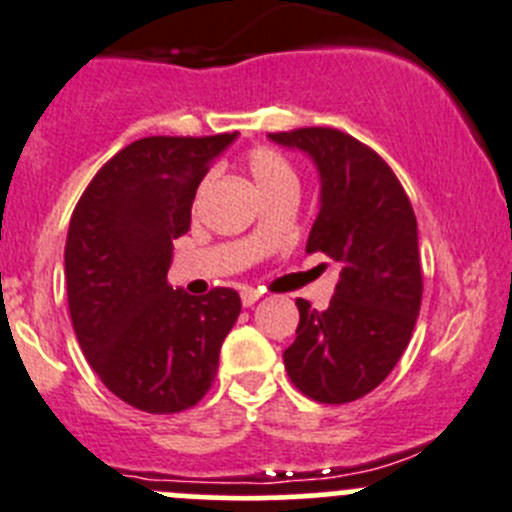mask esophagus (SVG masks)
<instances>
[{
    "label": "esophagus",
    "instance_id": "34e87169",
    "mask_svg": "<svg viewBox=\"0 0 512 512\" xmlns=\"http://www.w3.org/2000/svg\"><path fill=\"white\" fill-rule=\"evenodd\" d=\"M240 297H242V305H245V307H252V305H255V302L257 300H260V292H257V290H252V287H245V290H242L240 292Z\"/></svg>",
    "mask_w": 512,
    "mask_h": 512
}]
</instances>
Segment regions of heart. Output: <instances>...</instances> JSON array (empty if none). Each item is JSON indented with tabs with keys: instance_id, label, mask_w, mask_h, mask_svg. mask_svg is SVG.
I'll list each match as a JSON object with an SVG mask.
<instances>
[{
	"instance_id": "obj_1",
	"label": "heart",
	"mask_w": 512,
	"mask_h": 512,
	"mask_svg": "<svg viewBox=\"0 0 512 512\" xmlns=\"http://www.w3.org/2000/svg\"><path fill=\"white\" fill-rule=\"evenodd\" d=\"M247 167H250L252 180L260 187L262 195L275 190V187L295 185V172H292L290 162L280 152L270 150V147H257V150H252L247 155Z\"/></svg>"
}]
</instances>
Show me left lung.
<instances>
[{"mask_svg":"<svg viewBox=\"0 0 512 512\" xmlns=\"http://www.w3.org/2000/svg\"><path fill=\"white\" fill-rule=\"evenodd\" d=\"M267 137L315 165L320 210L307 252L340 262L327 310L297 300L285 370L317 403H352L393 372L413 337L423 300L418 220L393 170L355 137L330 127Z\"/></svg>","mask_w":512,"mask_h":512,"instance_id":"left-lung-1","label":"left lung"}]
</instances>
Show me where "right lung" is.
Instances as JSON below:
<instances>
[{
    "mask_svg": "<svg viewBox=\"0 0 512 512\" xmlns=\"http://www.w3.org/2000/svg\"><path fill=\"white\" fill-rule=\"evenodd\" d=\"M235 140L132 142L94 175L69 220L64 280L79 347L109 393L145 413L205 398L242 310L230 287L195 297L167 285L172 240L190 230L197 187Z\"/></svg>",
    "mask_w": 512,
    "mask_h": 512,
    "instance_id": "obj_1",
    "label": "right lung"
}]
</instances>
